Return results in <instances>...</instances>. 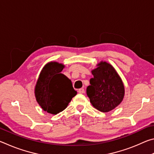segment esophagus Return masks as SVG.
Segmentation results:
<instances>
[{"mask_svg": "<svg viewBox=\"0 0 154 154\" xmlns=\"http://www.w3.org/2000/svg\"><path fill=\"white\" fill-rule=\"evenodd\" d=\"M78 92H79V94H83L85 92V90L83 88H80V89L78 90Z\"/></svg>", "mask_w": 154, "mask_h": 154, "instance_id": "esophagus-1", "label": "esophagus"}]
</instances>
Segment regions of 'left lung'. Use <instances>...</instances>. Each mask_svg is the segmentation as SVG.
<instances>
[{"label": "left lung", "mask_w": 154, "mask_h": 154, "mask_svg": "<svg viewBox=\"0 0 154 154\" xmlns=\"http://www.w3.org/2000/svg\"><path fill=\"white\" fill-rule=\"evenodd\" d=\"M92 71L94 77L86 93L94 108L109 112L118 106L124 96L123 82L114 68L106 62H100Z\"/></svg>", "instance_id": "1"}]
</instances>
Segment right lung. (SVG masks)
Returning a JSON list of instances; mask_svg holds the SVG:
<instances>
[{
	"mask_svg": "<svg viewBox=\"0 0 154 154\" xmlns=\"http://www.w3.org/2000/svg\"><path fill=\"white\" fill-rule=\"evenodd\" d=\"M64 68L58 62H49L41 71L35 86V97L38 105L53 115L64 110L77 94L71 81L60 73Z\"/></svg>",
	"mask_w": 154,
	"mask_h": 154,
	"instance_id": "obj_1",
	"label": "right lung"
}]
</instances>
